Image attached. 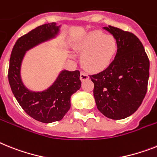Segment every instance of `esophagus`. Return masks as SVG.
<instances>
[{
    "mask_svg": "<svg viewBox=\"0 0 157 157\" xmlns=\"http://www.w3.org/2000/svg\"><path fill=\"white\" fill-rule=\"evenodd\" d=\"M89 78V75L86 74L85 72H81V81H86Z\"/></svg>",
    "mask_w": 157,
    "mask_h": 157,
    "instance_id": "1",
    "label": "esophagus"
}]
</instances>
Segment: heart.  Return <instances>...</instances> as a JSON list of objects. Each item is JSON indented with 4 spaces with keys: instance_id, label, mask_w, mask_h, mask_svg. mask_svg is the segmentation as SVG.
<instances>
[{
    "instance_id": "1",
    "label": "heart",
    "mask_w": 157,
    "mask_h": 157,
    "mask_svg": "<svg viewBox=\"0 0 157 157\" xmlns=\"http://www.w3.org/2000/svg\"><path fill=\"white\" fill-rule=\"evenodd\" d=\"M74 48L82 52L81 62L91 72H100L109 66L115 56L117 42L112 35L101 30H93L74 44Z\"/></svg>"
}]
</instances>
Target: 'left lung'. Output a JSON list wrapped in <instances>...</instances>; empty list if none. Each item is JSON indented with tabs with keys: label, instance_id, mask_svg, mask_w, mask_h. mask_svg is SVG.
<instances>
[{
	"label": "left lung",
	"instance_id": "8db88e82",
	"mask_svg": "<svg viewBox=\"0 0 157 157\" xmlns=\"http://www.w3.org/2000/svg\"><path fill=\"white\" fill-rule=\"evenodd\" d=\"M103 29L117 42L113 62L102 72L91 75L98 110L108 118L124 119L140 106L147 93L149 60L143 44L133 33L109 26Z\"/></svg>",
	"mask_w": 157,
	"mask_h": 157
}]
</instances>
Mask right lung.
Listing matches in <instances>:
<instances>
[{
	"label": "right lung",
	"mask_w": 157,
	"mask_h": 157,
	"mask_svg": "<svg viewBox=\"0 0 157 157\" xmlns=\"http://www.w3.org/2000/svg\"><path fill=\"white\" fill-rule=\"evenodd\" d=\"M61 25L55 22L36 27L20 37L9 60V82L14 97L28 115L42 123L60 121L71 107V97L81 89L80 72L62 69L52 85L43 91L28 89L21 78V65L26 52L60 35Z\"/></svg>",
	"instance_id": "right-lung-1"
}]
</instances>
